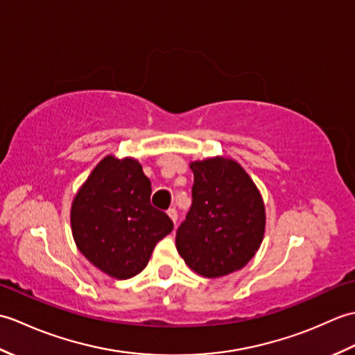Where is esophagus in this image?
<instances>
[{
  "label": "esophagus",
  "mask_w": 355,
  "mask_h": 355,
  "mask_svg": "<svg viewBox=\"0 0 355 355\" xmlns=\"http://www.w3.org/2000/svg\"><path fill=\"white\" fill-rule=\"evenodd\" d=\"M168 216L171 218V220H172L173 223H177L178 214H177V210H175V209H168Z\"/></svg>",
  "instance_id": "1"
}]
</instances>
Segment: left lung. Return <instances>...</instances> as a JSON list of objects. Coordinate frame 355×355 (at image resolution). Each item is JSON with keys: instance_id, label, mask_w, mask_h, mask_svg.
Masks as SVG:
<instances>
[{"instance_id": "8db88e82", "label": "left lung", "mask_w": 355, "mask_h": 355, "mask_svg": "<svg viewBox=\"0 0 355 355\" xmlns=\"http://www.w3.org/2000/svg\"><path fill=\"white\" fill-rule=\"evenodd\" d=\"M192 207L175 235L187 267L205 277L241 270L262 244L266 205L236 160L210 157L191 162Z\"/></svg>"}]
</instances>
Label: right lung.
<instances>
[{"label":"right lung","mask_w":355,"mask_h":355,"mask_svg":"<svg viewBox=\"0 0 355 355\" xmlns=\"http://www.w3.org/2000/svg\"><path fill=\"white\" fill-rule=\"evenodd\" d=\"M150 182L132 157H103L79 187L70 223L79 252L114 279H130L148 266L158 241L173 224L149 201Z\"/></svg>","instance_id":"obj_1"}]
</instances>
